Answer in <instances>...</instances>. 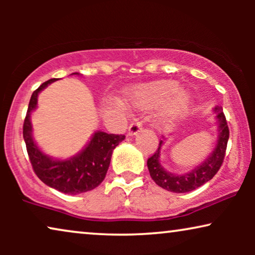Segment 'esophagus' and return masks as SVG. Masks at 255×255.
I'll return each instance as SVG.
<instances>
[{"label":"esophagus","mask_w":255,"mask_h":255,"mask_svg":"<svg viewBox=\"0 0 255 255\" xmlns=\"http://www.w3.org/2000/svg\"><path fill=\"white\" fill-rule=\"evenodd\" d=\"M141 127H142V123L140 121H138V120L133 121L130 124V127H128V134H130V135L137 134L138 132L141 130Z\"/></svg>","instance_id":"obj_1"}]
</instances>
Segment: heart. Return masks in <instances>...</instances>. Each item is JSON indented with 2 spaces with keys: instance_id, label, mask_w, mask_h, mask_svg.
Masks as SVG:
<instances>
[{
  "instance_id": "b5f03b06",
  "label": "heart",
  "mask_w": 255,
  "mask_h": 255,
  "mask_svg": "<svg viewBox=\"0 0 255 255\" xmlns=\"http://www.w3.org/2000/svg\"><path fill=\"white\" fill-rule=\"evenodd\" d=\"M130 97L133 104L141 108L158 106L170 98L162 114L165 120H173L182 114L187 109L190 99L189 94L186 90L179 89V83L173 80L134 87Z\"/></svg>"
}]
</instances>
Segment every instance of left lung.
<instances>
[{
  "label": "left lung",
  "instance_id": "obj_1",
  "mask_svg": "<svg viewBox=\"0 0 255 255\" xmlns=\"http://www.w3.org/2000/svg\"><path fill=\"white\" fill-rule=\"evenodd\" d=\"M216 118L218 122V140L216 145L215 151L204 160L201 165L195 167L190 172L181 174H173L163 168L160 163V149L162 146V140L159 142V147L154 154L147 160V167L149 175L152 180L163 189L172 191V193H188L196 188L201 187L202 184L207 183L214 177L221 168L223 160L225 158L226 146L229 140V127L226 123L225 115L223 113L222 107H216L215 109Z\"/></svg>",
  "mask_w": 255,
  "mask_h": 255
}]
</instances>
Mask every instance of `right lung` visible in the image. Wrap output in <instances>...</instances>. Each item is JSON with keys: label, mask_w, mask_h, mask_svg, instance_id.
<instances>
[{"label": "right lung", "mask_w": 255, "mask_h": 255, "mask_svg": "<svg viewBox=\"0 0 255 255\" xmlns=\"http://www.w3.org/2000/svg\"><path fill=\"white\" fill-rule=\"evenodd\" d=\"M73 74L79 75V73ZM54 81L55 79H51L44 82L31 95L23 124L26 151L33 172L46 186L69 195L86 193L102 183L109 168L113 151L124 140L125 135L97 131L86 147L72 158L58 160L44 154L32 138L30 115L37 107L38 94Z\"/></svg>", "instance_id": "add662e5"}]
</instances>
